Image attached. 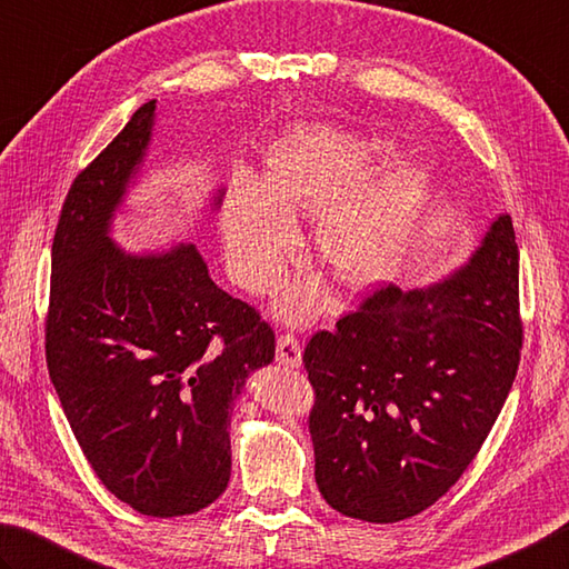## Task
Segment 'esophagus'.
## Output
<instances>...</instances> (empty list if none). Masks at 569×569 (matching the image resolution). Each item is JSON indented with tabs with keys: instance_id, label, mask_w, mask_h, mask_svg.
<instances>
[{
	"instance_id": "obj_1",
	"label": "esophagus",
	"mask_w": 569,
	"mask_h": 569,
	"mask_svg": "<svg viewBox=\"0 0 569 569\" xmlns=\"http://www.w3.org/2000/svg\"><path fill=\"white\" fill-rule=\"evenodd\" d=\"M277 361L289 369H297L299 363H302V345H299V339L292 331H284V335L277 339Z\"/></svg>"
}]
</instances>
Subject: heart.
<instances>
[{
  "label": "heart",
  "instance_id": "obj_1",
  "mask_svg": "<svg viewBox=\"0 0 569 569\" xmlns=\"http://www.w3.org/2000/svg\"><path fill=\"white\" fill-rule=\"evenodd\" d=\"M389 146L359 141L325 126H299L267 153L264 186L242 178L222 206V240L232 280L264 295L282 280L299 250L292 216L319 218L317 250L329 272L347 287L386 280L411 248L421 220L426 186L411 168L367 188ZM319 297L299 284L284 299L289 319L317 312Z\"/></svg>",
  "mask_w": 569,
  "mask_h": 569
}]
</instances>
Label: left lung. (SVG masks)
Returning a JSON list of instances; mask_svg holds the SVG:
<instances>
[{
	"label": "left lung",
	"mask_w": 569,
	"mask_h": 569,
	"mask_svg": "<svg viewBox=\"0 0 569 569\" xmlns=\"http://www.w3.org/2000/svg\"><path fill=\"white\" fill-rule=\"evenodd\" d=\"M518 242L500 216L448 280L386 284L305 349L319 492L341 516L399 522L473 463L516 381Z\"/></svg>",
	"instance_id": "left-lung-1"
}]
</instances>
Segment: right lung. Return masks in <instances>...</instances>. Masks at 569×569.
<instances>
[{
  "instance_id": "add662e5",
  "label": "right lung",
  "mask_w": 569,
  "mask_h": 569,
  "mask_svg": "<svg viewBox=\"0 0 569 569\" xmlns=\"http://www.w3.org/2000/svg\"><path fill=\"white\" fill-rule=\"evenodd\" d=\"M153 116L156 101L143 103L73 178L44 331L51 383L93 473L141 516L178 518L228 488L232 403L274 359V331L210 280L196 244L126 254L111 242Z\"/></svg>"
}]
</instances>
